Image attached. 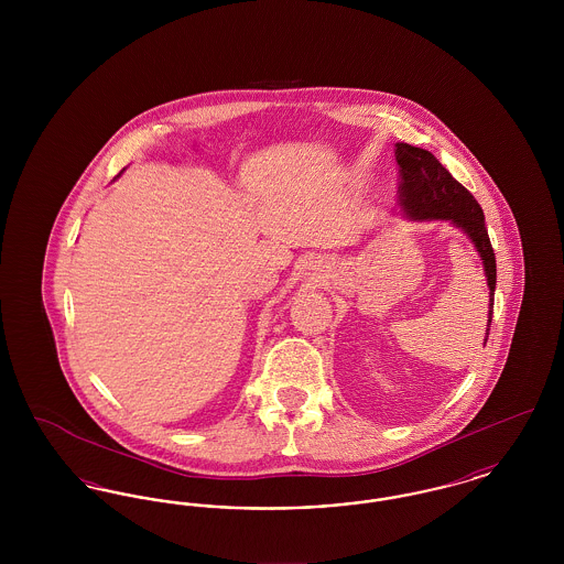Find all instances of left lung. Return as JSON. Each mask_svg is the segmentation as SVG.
I'll use <instances>...</instances> for the list:
<instances>
[{"label": "left lung", "instance_id": "1", "mask_svg": "<svg viewBox=\"0 0 564 564\" xmlns=\"http://www.w3.org/2000/svg\"><path fill=\"white\" fill-rule=\"evenodd\" d=\"M395 161L400 164V205L408 221H451L463 230L474 242L478 256L482 258L484 274L488 283V323L484 345L488 340V329L492 322L495 285H497V262L484 224L482 207L463 188L455 177L442 166L427 150L395 143Z\"/></svg>", "mask_w": 564, "mask_h": 564}]
</instances>
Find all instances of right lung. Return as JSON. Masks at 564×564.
<instances>
[{
    "label": "right lung",
    "mask_w": 564,
    "mask_h": 564,
    "mask_svg": "<svg viewBox=\"0 0 564 564\" xmlns=\"http://www.w3.org/2000/svg\"><path fill=\"white\" fill-rule=\"evenodd\" d=\"M118 177H120V175H118Z\"/></svg>",
    "instance_id": "obj_1"
}]
</instances>
